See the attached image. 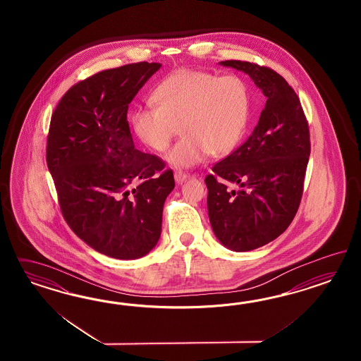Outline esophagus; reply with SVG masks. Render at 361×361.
I'll return each instance as SVG.
<instances>
[{"label": "esophagus", "instance_id": "1", "mask_svg": "<svg viewBox=\"0 0 361 361\" xmlns=\"http://www.w3.org/2000/svg\"><path fill=\"white\" fill-rule=\"evenodd\" d=\"M186 178H188V173L185 172H183V171H176L175 172V180L178 183V184H181L183 181H185Z\"/></svg>", "mask_w": 361, "mask_h": 361}]
</instances>
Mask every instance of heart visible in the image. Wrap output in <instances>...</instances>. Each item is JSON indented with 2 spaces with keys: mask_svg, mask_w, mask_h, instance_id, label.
I'll return each mask as SVG.
<instances>
[{
  "mask_svg": "<svg viewBox=\"0 0 361 361\" xmlns=\"http://www.w3.org/2000/svg\"><path fill=\"white\" fill-rule=\"evenodd\" d=\"M157 106L132 114V128L147 147L165 151L180 132L184 136L166 154L171 164L193 166L209 153L225 156L243 137L250 118V90L235 74L180 70L156 91Z\"/></svg>",
  "mask_w": 361,
  "mask_h": 361,
  "instance_id": "b5f03b06",
  "label": "heart"
}]
</instances>
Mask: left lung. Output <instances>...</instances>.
Masks as SVG:
<instances>
[{
  "label": "left lung",
  "instance_id": "obj_1",
  "mask_svg": "<svg viewBox=\"0 0 361 361\" xmlns=\"http://www.w3.org/2000/svg\"><path fill=\"white\" fill-rule=\"evenodd\" d=\"M243 71L267 98L247 140L207 176L208 213L219 242L249 252L279 237L299 208L311 152L308 121L295 91L273 68L245 61ZM238 185L235 191L231 186Z\"/></svg>",
  "mask_w": 361,
  "mask_h": 361
}]
</instances>
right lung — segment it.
<instances>
[{
  "instance_id": "right-lung-1",
  "label": "right lung",
  "mask_w": 361,
  "mask_h": 361,
  "mask_svg": "<svg viewBox=\"0 0 361 361\" xmlns=\"http://www.w3.org/2000/svg\"><path fill=\"white\" fill-rule=\"evenodd\" d=\"M160 63H130L86 78L55 107L47 168L67 225L94 250L142 258L160 238L172 169L135 148L128 104Z\"/></svg>"
}]
</instances>
